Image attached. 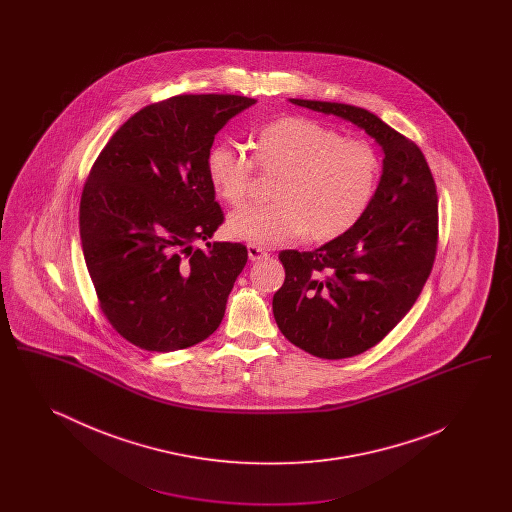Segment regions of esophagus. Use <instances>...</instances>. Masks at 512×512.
<instances>
[{
  "instance_id": "34e87169",
  "label": "esophagus",
  "mask_w": 512,
  "mask_h": 512,
  "mask_svg": "<svg viewBox=\"0 0 512 512\" xmlns=\"http://www.w3.org/2000/svg\"><path fill=\"white\" fill-rule=\"evenodd\" d=\"M247 255L251 261H261V259H267L268 251L259 245L249 244L247 245Z\"/></svg>"
}]
</instances>
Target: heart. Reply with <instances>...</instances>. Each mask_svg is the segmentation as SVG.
<instances>
[{"instance_id":"heart-1","label":"heart","mask_w":512,"mask_h":512,"mask_svg":"<svg viewBox=\"0 0 512 512\" xmlns=\"http://www.w3.org/2000/svg\"><path fill=\"white\" fill-rule=\"evenodd\" d=\"M253 159L232 144L207 151V178L222 201L240 205L255 165L278 172L270 205L234 211L226 232L247 244H288L307 236L328 244L351 232L370 209L382 163L365 140L345 138L340 130L307 117H282L261 126L251 140Z\"/></svg>"}]
</instances>
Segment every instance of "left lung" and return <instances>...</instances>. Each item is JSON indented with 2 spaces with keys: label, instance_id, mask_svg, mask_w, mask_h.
I'll use <instances>...</instances> for the list:
<instances>
[{
  "label": "left lung",
  "instance_id": "left-lung-1",
  "mask_svg": "<svg viewBox=\"0 0 512 512\" xmlns=\"http://www.w3.org/2000/svg\"><path fill=\"white\" fill-rule=\"evenodd\" d=\"M363 128L384 151L378 192L363 220L315 251L278 255L286 280L272 297L280 332L320 359H347L384 340L422 292L438 249L436 182L420 147L374 113L290 99Z\"/></svg>",
  "mask_w": 512,
  "mask_h": 512
}]
</instances>
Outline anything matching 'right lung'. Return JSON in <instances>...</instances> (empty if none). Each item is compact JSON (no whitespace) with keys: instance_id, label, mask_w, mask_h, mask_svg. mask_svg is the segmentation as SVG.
I'll list each match as a JSON object with an SVG mask.
<instances>
[{"instance_id":"obj_1","label":"right lung","mask_w":512,"mask_h":512,"mask_svg":"<svg viewBox=\"0 0 512 512\" xmlns=\"http://www.w3.org/2000/svg\"><path fill=\"white\" fill-rule=\"evenodd\" d=\"M253 103L230 94L151 103L113 134L84 184L80 240L99 307L146 351L192 347L222 322L247 247L209 242L224 215L205 159ZM199 239L205 252L193 249Z\"/></svg>"}]
</instances>
